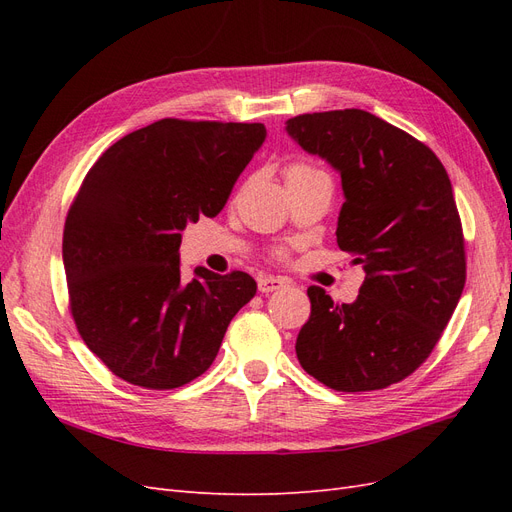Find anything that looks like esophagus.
Returning a JSON list of instances; mask_svg holds the SVG:
<instances>
[{"mask_svg": "<svg viewBox=\"0 0 512 512\" xmlns=\"http://www.w3.org/2000/svg\"><path fill=\"white\" fill-rule=\"evenodd\" d=\"M290 286V280H286V277H280V275H260L258 277V290L262 294H269V292H275V290H282Z\"/></svg>", "mask_w": 512, "mask_h": 512, "instance_id": "esophagus-1", "label": "esophagus"}]
</instances>
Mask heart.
Returning <instances> with one entry per match:
<instances>
[{"instance_id": "b5f03b06", "label": "heart", "mask_w": 512, "mask_h": 512, "mask_svg": "<svg viewBox=\"0 0 512 512\" xmlns=\"http://www.w3.org/2000/svg\"><path fill=\"white\" fill-rule=\"evenodd\" d=\"M303 170H314V168H309L305 164H294L288 168V173H303Z\"/></svg>"}]
</instances>
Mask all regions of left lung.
<instances>
[{
  "instance_id": "8db88e82",
  "label": "left lung",
  "mask_w": 512,
  "mask_h": 512,
  "mask_svg": "<svg viewBox=\"0 0 512 512\" xmlns=\"http://www.w3.org/2000/svg\"><path fill=\"white\" fill-rule=\"evenodd\" d=\"M286 132L342 177L337 245L365 271L354 303L307 288L299 363L335 391L386 389L431 354L466 284L451 179L427 145L361 108L292 117Z\"/></svg>"
}]
</instances>
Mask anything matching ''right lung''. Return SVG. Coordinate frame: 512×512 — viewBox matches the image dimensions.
I'll use <instances>...</instances> for the list:
<instances>
[{
    "instance_id": "1",
    "label": "right lung",
    "mask_w": 512,
    "mask_h": 512,
    "mask_svg": "<svg viewBox=\"0 0 512 512\" xmlns=\"http://www.w3.org/2000/svg\"><path fill=\"white\" fill-rule=\"evenodd\" d=\"M262 123L160 119L108 147L89 168L64 226L70 312L113 374L177 389L218 356L256 294L252 275L198 267L183 280L181 230L218 215L265 143Z\"/></svg>"
}]
</instances>
